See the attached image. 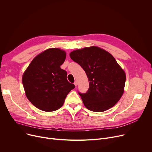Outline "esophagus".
<instances>
[{
    "mask_svg": "<svg viewBox=\"0 0 152 152\" xmlns=\"http://www.w3.org/2000/svg\"><path fill=\"white\" fill-rule=\"evenodd\" d=\"M74 84L76 86H77V84H78V82L77 81H76L75 82V83H74Z\"/></svg>",
    "mask_w": 152,
    "mask_h": 152,
    "instance_id": "obj_1",
    "label": "esophagus"
}]
</instances>
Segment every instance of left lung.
<instances>
[{"instance_id": "1", "label": "left lung", "mask_w": 152, "mask_h": 152, "mask_svg": "<svg viewBox=\"0 0 152 152\" xmlns=\"http://www.w3.org/2000/svg\"><path fill=\"white\" fill-rule=\"evenodd\" d=\"M71 58L85 71L89 88L80 95L84 106L91 111L102 112L113 107L124 92L126 74L107 51L96 46L75 50Z\"/></svg>"}]
</instances>
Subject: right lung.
Segmentation results:
<instances>
[{"label":"right lung","instance_id":"add662e5","mask_svg":"<svg viewBox=\"0 0 152 152\" xmlns=\"http://www.w3.org/2000/svg\"><path fill=\"white\" fill-rule=\"evenodd\" d=\"M66 52L51 48L37 55L23 73L22 83L26 97L39 110L50 112L60 108L75 86L67 80L60 66Z\"/></svg>","mask_w":152,"mask_h":152}]
</instances>
